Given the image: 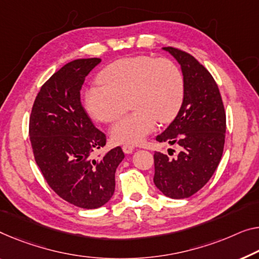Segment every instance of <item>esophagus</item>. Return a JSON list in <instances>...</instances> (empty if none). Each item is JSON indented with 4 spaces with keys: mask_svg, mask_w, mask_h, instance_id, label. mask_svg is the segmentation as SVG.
<instances>
[{
    "mask_svg": "<svg viewBox=\"0 0 259 259\" xmlns=\"http://www.w3.org/2000/svg\"><path fill=\"white\" fill-rule=\"evenodd\" d=\"M122 150H123V152H124V153H133V151L135 150V146L125 144V145L122 146Z\"/></svg>",
    "mask_w": 259,
    "mask_h": 259,
    "instance_id": "1",
    "label": "esophagus"
}]
</instances>
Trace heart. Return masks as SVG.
Listing matches in <instances>:
<instances>
[{
  "mask_svg": "<svg viewBox=\"0 0 259 259\" xmlns=\"http://www.w3.org/2000/svg\"><path fill=\"white\" fill-rule=\"evenodd\" d=\"M101 86L84 92L87 113L99 122L116 121L110 136L119 144H138L152 133L157 121L171 122L184 101L185 81L178 65L166 58L131 57L106 66L98 76Z\"/></svg>",
  "mask_w": 259,
  "mask_h": 259,
  "instance_id": "obj_1",
  "label": "heart"
}]
</instances>
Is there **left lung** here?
Instances as JSON below:
<instances>
[{"mask_svg":"<svg viewBox=\"0 0 259 259\" xmlns=\"http://www.w3.org/2000/svg\"><path fill=\"white\" fill-rule=\"evenodd\" d=\"M180 65L185 81L178 115L158 142L180 146L176 157L154 152L153 183L171 199L190 198L208 183L219 166L226 137V113L219 87L194 57L163 48Z\"/></svg>","mask_w":259,"mask_h":259,"instance_id":"left-lung-1","label":"left lung"}]
</instances>
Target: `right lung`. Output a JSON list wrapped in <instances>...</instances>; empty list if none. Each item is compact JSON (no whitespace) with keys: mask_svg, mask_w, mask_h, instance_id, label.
<instances>
[{"mask_svg":"<svg viewBox=\"0 0 259 259\" xmlns=\"http://www.w3.org/2000/svg\"><path fill=\"white\" fill-rule=\"evenodd\" d=\"M100 63V58L76 59L56 72L38 93L29 125L34 159L46 183L61 199L84 209L109 201L115 172L124 158L119 146L99 159L91 158L106 145V135L81 105L80 91Z\"/></svg>","mask_w":259,"mask_h":259,"instance_id":"obj_1","label":"right lung"}]
</instances>
